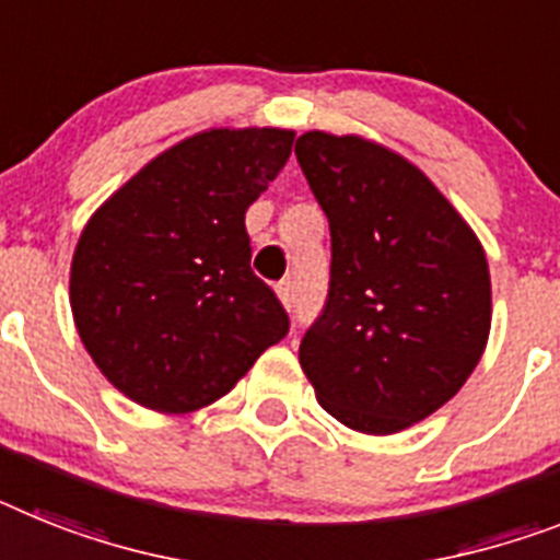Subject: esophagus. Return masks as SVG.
<instances>
[{"instance_id":"obj_1","label":"esophagus","mask_w":560,"mask_h":560,"mask_svg":"<svg viewBox=\"0 0 560 560\" xmlns=\"http://www.w3.org/2000/svg\"><path fill=\"white\" fill-rule=\"evenodd\" d=\"M276 293H279V299H281V304H284V307H293L295 281L293 279H281L279 284H276Z\"/></svg>"}]
</instances>
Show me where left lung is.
<instances>
[{
	"mask_svg": "<svg viewBox=\"0 0 560 560\" xmlns=\"http://www.w3.org/2000/svg\"><path fill=\"white\" fill-rule=\"evenodd\" d=\"M295 159L330 222V290L299 347L324 410L389 435L444 407L492 318L481 242L439 187L361 136L310 130Z\"/></svg>",
	"mask_w": 560,
	"mask_h": 560,
	"instance_id": "left-lung-1",
	"label": "left lung"
}]
</instances>
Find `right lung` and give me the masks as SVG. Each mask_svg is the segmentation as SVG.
Masks as SVG:
<instances>
[{
    "label": "right lung",
    "instance_id": "1",
    "mask_svg": "<svg viewBox=\"0 0 560 560\" xmlns=\"http://www.w3.org/2000/svg\"><path fill=\"white\" fill-rule=\"evenodd\" d=\"M293 130L215 128L173 144L91 215L70 310L113 387L192 412L236 387L290 318L250 270L244 213L288 164Z\"/></svg>",
    "mask_w": 560,
    "mask_h": 560
}]
</instances>
